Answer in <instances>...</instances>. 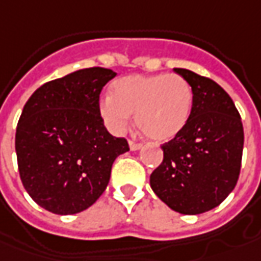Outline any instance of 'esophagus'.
Listing matches in <instances>:
<instances>
[{"label":"esophagus","mask_w":261,"mask_h":261,"mask_svg":"<svg viewBox=\"0 0 261 261\" xmlns=\"http://www.w3.org/2000/svg\"><path fill=\"white\" fill-rule=\"evenodd\" d=\"M129 146L132 150H138V149L142 148L141 142H135V141H129Z\"/></svg>","instance_id":"esophagus-1"}]
</instances>
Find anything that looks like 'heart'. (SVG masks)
<instances>
[{
  "mask_svg": "<svg viewBox=\"0 0 261 261\" xmlns=\"http://www.w3.org/2000/svg\"><path fill=\"white\" fill-rule=\"evenodd\" d=\"M193 108V88L179 73L130 75L112 85V96L99 100L107 126L122 134L135 113L136 126L152 141L173 139L186 126Z\"/></svg>",
  "mask_w": 261,
  "mask_h": 261,
  "instance_id": "obj_1",
  "label": "heart"
}]
</instances>
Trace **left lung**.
<instances>
[{
	"instance_id": "left-lung-1",
	"label": "left lung",
	"mask_w": 261,
	"mask_h": 261,
	"mask_svg": "<svg viewBox=\"0 0 261 261\" xmlns=\"http://www.w3.org/2000/svg\"><path fill=\"white\" fill-rule=\"evenodd\" d=\"M193 88L186 126L162 145L163 161L150 175V188L170 209L200 215L219 206L234 189L243 154L240 113L213 79L175 68Z\"/></svg>"
}]
</instances>
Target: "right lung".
Segmentation results:
<instances>
[{
  "label": "right lung",
  "instance_id": "obj_1",
  "mask_svg": "<svg viewBox=\"0 0 261 261\" xmlns=\"http://www.w3.org/2000/svg\"><path fill=\"white\" fill-rule=\"evenodd\" d=\"M112 69L86 68L39 86L27 100L15 134L25 190L55 215L88 209L105 192L113 161L129 150L107 130L99 113Z\"/></svg>",
  "mask_w": 261,
  "mask_h": 261
}]
</instances>
